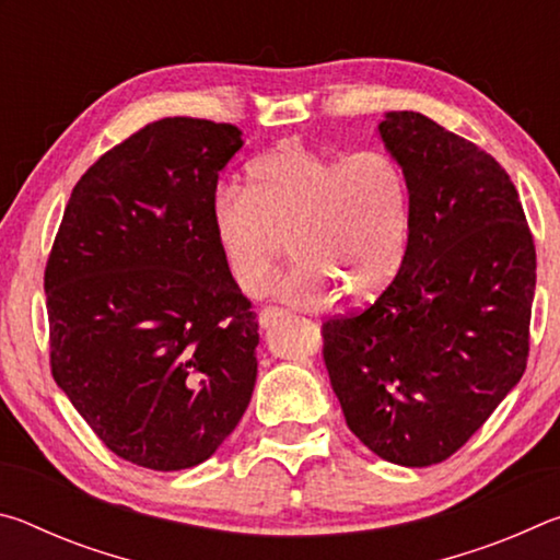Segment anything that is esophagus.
<instances>
[{"instance_id": "esophagus-1", "label": "esophagus", "mask_w": 560, "mask_h": 560, "mask_svg": "<svg viewBox=\"0 0 560 560\" xmlns=\"http://www.w3.org/2000/svg\"><path fill=\"white\" fill-rule=\"evenodd\" d=\"M283 316V311L281 308H273V306H267V308H261V314H259V324L267 328V326H271L273 320L277 318H281Z\"/></svg>"}]
</instances>
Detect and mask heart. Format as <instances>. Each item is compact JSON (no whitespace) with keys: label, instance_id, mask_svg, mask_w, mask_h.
<instances>
[{"label":"heart","instance_id":"obj_1","mask_svg":"<svg viewBox=\"0 0 560 560\" xmlns=\"http://www.w3.org/2000/svg\"><path fill=\"white\" fill-rule=\"evenodd\" d=\"M212 234L246 296L269 289L289 240L299 261L279 281L281 301L318 308L338 291L368 303L402 269L410 187L397 160L381 150L340 158L287 140L252 160L244 189H217Z\"/></svg>","mask_w":560,"mask_h":560}]
</instances>
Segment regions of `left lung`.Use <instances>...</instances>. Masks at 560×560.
<instances>
[{"instance_id":"1","label":"left lung","mask_w":560,"mask_h":560,"mask_svg":"<svg viewBox=\"0 0 560 560\" xmlns=\"http://www.w3.org/2000/svg\"><path fill=\"white\" fill-rule=\"evenodd\" d=\"M377 130L410 187L407 254L375 303L326 320L324 360L350 432L430 467L526 371L536 246L514 183L479 145L415 110Z\"/></svg>"}]
</instances>
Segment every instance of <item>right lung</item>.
I'll list each match as a JSON object with an SVG mask.
<instances>
[{
    "label": "right lung",
    "mask_w": 560,
    "mask_h": 560,
    "mask_svg": "<svg viewBox=\"0 0 560 560\" xmlns=\"http://www.w3.org/2000/svg\"><path fill=\"white\" fill-rule=\"evenodd\" d=\"M230 122L163 118L75 183L44 271L56 385L120 459H210L257 383L259 320L212 234Z\"/></svg>",
    "instance_id": "obj_1"
}]
</instances>
